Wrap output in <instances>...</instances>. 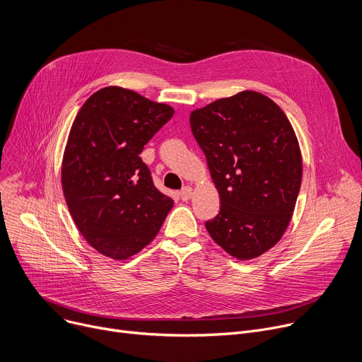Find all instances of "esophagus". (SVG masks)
<instances>
[{"label": "esophagus", "instance_id": "34e87169", "mask_svg": "<svg viewBox=\"0 0 362 362\" xmlns=\"http://www.w3.org/2000/svg\"><path fill=\"white\" fill-rule=\"evenodd\" d=\"M180 197L182 202H187L192 197V188L191 187H184L181 191H180Z\"/></svg>", "mask_w": 362, "mask_h": 362}]
</instances>
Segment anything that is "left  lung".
Here are the masks:
<instances>
[{
	"mask_svg": "<svg viewBox=\"0 0 362 362\" xmlns=\"http://www.w3.org/2000/svg\"><path fill=\"white\" fill-rule=\"evenodd\" d=\"M189 124L220 196L207 232L238 259L262 255L284 235L301 184L287 116L264 94L242 91L194 110Z\"/></svg>",
	"mask_w": 362,
	"mask_h": 362,
	"instance_id": "8db88e82",
	"label": "left lung"
}]
</instances>
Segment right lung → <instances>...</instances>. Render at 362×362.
<instances>
[{
	"instance_id": "add662e5",
	"label": "right lung",
	"mask_w": 362,
	"mask_h": 362,
	"mask_svg": "<svg viewBox=\"0 0 362 362\" xmlns=\"http://www.w3.org/2000/svg\"><path fill=\"white\" fill-rule=\"evenodd\" d=\"M174 108L105 87L78 111L62 160V188L81 235L97 251L126 259L159 232L173 199L139 156Z\"/></svg>"
}]
</instances>
